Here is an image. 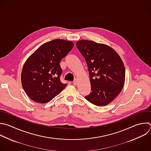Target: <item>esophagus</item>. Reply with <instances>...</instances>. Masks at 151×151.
<instances>
[{
	"instance_id": "obj_1",
	"label": "esophagus",
	"mask_w": 151,
	"mask_h": 151,
	"mask_svg": "<svg viewBox=\"0 0 151 151\" xmlns=\"http://www.w3.org/2000/svg\"><path fill=\"white\" fill-rule=\"evenodd\" d=\"M77 80H75L74 81H73V84L74 85V86H76L77 85Z\"/></svg>"
}]
</instances>
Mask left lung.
<instances>
[{
	"label": "left lung",
	"instance_id": "1",
	"mask_svg": "<svg viewBox=\"0 0 151 151\" xmlns=\"http://www.w3.org/2000/svg\"><path fill=\"white\" fill-rule=\"evenodd\" d=\"M84 57L90 75L91 90L85 99L97 106L110 103L124 84L125 68L117 52L110 46L89 40L76 43Z\"/></svg>",
	"mask_w": 151,
	"mask_h": 151
}]
</instances>
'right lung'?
Here are the masks:
<instances>
[{
  "label": "right lung",
  "instance_id": "obj_1",
  "mask_svg": "<svg viewBox=\"0 0 151 151\" xmlns=\"http://www.w3.org/2000/svg\"><path fill=\"white\" fill-rule=\"evenodd\" d=\"M73 47L72 41L54 40L41 45L27 58L21 72V83L32 100L49 102L65 88L67 84L60 78V63Z\"/></svg>",
  "mask_w": 151,
  "mask_h": 151
}]
</instances>
